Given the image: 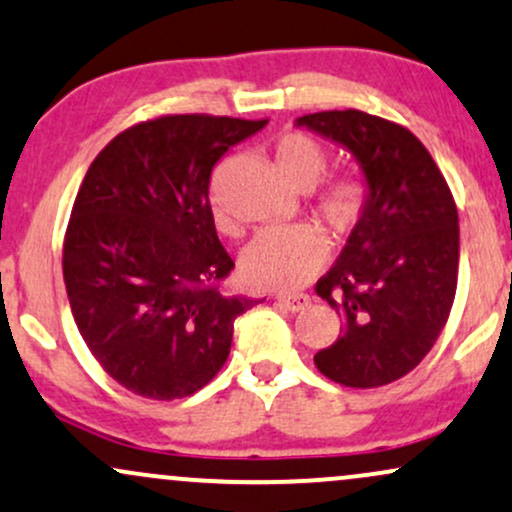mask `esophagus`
<instances>
[{"label":"esophagus","mask_w":512,"mask_h":512,"mask_svg":"<svg viewBox=\"0 0 512 512\" xmlns=\"http://www.w3.org/2000/svg\"><path fill=\"white\" fill-rule=\"evenodd\" d=\"M278 304L282 309L297 314V311H304L311 304V297L309 294H278Z\"/></svg>","instance_id":"obj_1"}]
</instances>
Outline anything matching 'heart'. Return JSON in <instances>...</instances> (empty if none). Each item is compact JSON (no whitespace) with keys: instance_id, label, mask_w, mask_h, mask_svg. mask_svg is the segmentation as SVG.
Instances as JSON below:
<instances>
[{"instance_id":"obj_1","label":"heart","mask_w":512,"mask_h":512,"mask_svg":"<svg viewBox=\"0 0 512 512\" xmlns=\"http://www.w3.org/2000/svg\"><path fill=\"white\" fill-rule=\"evenodd\" d=\"M275 165L294 189H311L326 172L328 153L316 138L302 131L282 134L275 143ZM366 206V184L359 177H335L318 189L314 213L335 234L350 232L362 218ZM328 258L323 234L311 225L266 230L246 246L244 275L251 285L266 290L290 292L309 282Z\"/></svg>"}]
</instances>
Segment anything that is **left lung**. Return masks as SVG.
<instances>
[{
	"label": "left lung",
	"instance_id": "8db88e82",
	"mask_svg": "<svg viewBox=\"0 0 512 512\" xmlns=\"http://www.w3.org/2000/svg\"><path fill=\"white\" fill-rule=\"evenodd\" d=\"M347 148L366 182L362 218L316 294L342 316L340 338L316 352L340 386L378 388L429 354L458 287V208L429 150L405 126L359 110L299 117Z\"/></svg>",
	"mask_w": 512,
	"mask_h": 512
}]
</instances>
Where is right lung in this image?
Wrapping results in <instances>:
<instances>
[{
    "instance_id": "1",
    "label": "right lung",
    "mask_w": 512,
    "mask_h": 512,
    "mask_svg": "<svg viewBox=\"0 0 512 512\" xmlns=\"http://www.w3.org/2000/svg\"><path fill=\"white\" fill-rule=\"evenodd\" d=\"M268 119L167 114L114 136L88 167L64 237L78 333L119 386L177 400L227 362L256 299L220 292L234 261L215 232V162Z\"/></svg>"
}]
</instances>
